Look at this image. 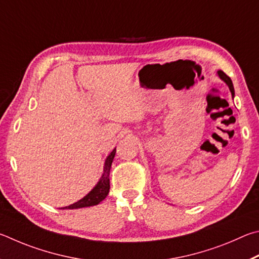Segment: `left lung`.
<instances>
[{
    "label": "left lung",
    "instance_id": "8db88e82",
    "mask_svg": "<svg viewBox=\"0 0 259 259\" xmlns=\"http://www.w3.org/2000/svg\"><path fill=\"white\" fill-rule=\"evenodd\" d=\"M219 76L221 77V79H223L226 84L229 85V88H230V91H231V93H232V97H234V88H233V84H232V80H231V78L230 77L225 74L224 71H222V70H219Z\"/></svg>",
    "mask_w": 259,
    "mask_h": 259
}]
</instances>
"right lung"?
<instances>
[{
    "instance_id": "1",
    "label": "right lung",
    "mask_w": 259,
    "mask_h": 259,
    "mask_svg": "<svg viewBox=\"0 0 259 259\" xmlns=\"http://www.w3.org/2000/svg\"><path fill=\"white\" fill-rule=\"evenodd\" d=\"M116 155V149H113L112 152L108 156L106 164H104L103 174L100 179L99 183L95 185V188L91 191L88 196H85L83 199H80L79 201H77L72 205L65 207L66 209H77V208H83V207H90L95 206L98 203L101 202L103 199H106L109 193V189H110V181H109V174H110L111 164L113 160V157ZM63 208V209H65Z\"/></svg>"
}]
</instances>
